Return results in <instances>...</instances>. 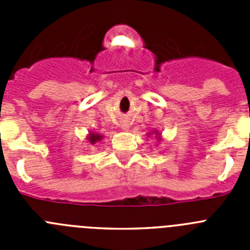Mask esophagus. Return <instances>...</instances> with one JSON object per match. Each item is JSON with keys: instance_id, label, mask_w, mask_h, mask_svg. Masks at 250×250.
<instances>
[{"instance_id": "34e87169", "label": "esophagus", "mask_w": 250, "mask_h": 250, "mask_svg": "<svg viewBox=\"0 0 250 250\" xmlns=\"http://www.w3.org/2000/svg\"><path fill=\"white\" fill-rule=\"evenodd\" d=\"M123 127H127V124L126 123H123V125H121Z\"/></svg>"}]
</instances>
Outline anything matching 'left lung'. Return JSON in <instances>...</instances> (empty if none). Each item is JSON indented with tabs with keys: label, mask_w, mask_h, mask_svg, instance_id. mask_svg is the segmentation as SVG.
Here are the masks:
<instances>
[{
	"label": "left lung",
	"mask_w": 250,
	"mask_h": 250,
	"mask_svg": "<svg viewBox=\"0 0 250 250\" xmlns=\"http://www.w3.org/2000/svg\"><path fill=\"white\" fill-rule=\"evenodd\" d=\"M156 135H158V132H156ZM159 135H160V134H159Z\"/></svg>",
	"instance_id": "1"
}]
</instances>
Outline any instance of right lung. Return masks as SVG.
I'll return each mask as SVG.
<instances>
[{
  "label": "right lung",
  "instance_id": "right-lung-1",
  "mask_svg": "<svg viewBox=\"0 0 250 250\" xmlns=\"http://www.w3.org/2000/svg\"><path fill=\"white\" fill-rule=\"evenodd\" d=\"M87 139H89V143L91 145L96 144V143H99V141L103 140V136L100 135V134H94V132H90L89 136H87Z\"/></svg>",
  "mask_w": 250,
  "mask_h": 250
}]
</instances>
